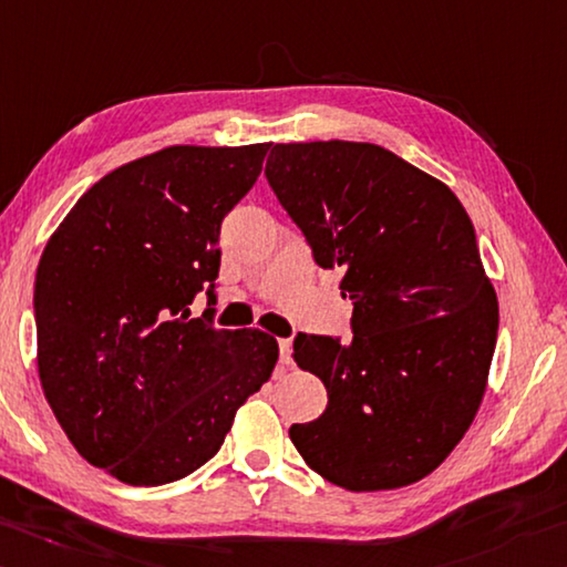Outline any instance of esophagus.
<instances>
[{
	"label": "esophagus",
	"mask_w": 567,
	"mask_h": 567,
	"mask_svg": "<svg viewBox=\"0 0 567 567\" xmlns=\"http://www.w3.org/2000/svg\"><path fill=\"white\" fill-rule=\"evenodd\" d=\"M278 355H281V363H291V339L278 341Z\"/></svg>",
	"instance_id": "1"
}]
</instances>
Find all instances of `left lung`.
<instances>
[{"label": "left lung", "mask_w": 567, "mask_h": 567, "mask_svg": "<svg viewBox=\"0 0 567 567\" xmlns=\"http://www.w3.org/2000/svg\"><path fill=\"white\" fill-rule=\"evenodd\" d=\"M266 178L353 301L349 343L293 339V361L329 391L319 419L289 429L296 451L353 493L425 478L471 429L498 339L471 216L443 182L375 144H276Z\"/></svg>", "instance_id": "1"}]
</instances>
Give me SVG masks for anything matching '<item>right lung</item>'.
<instances>
[{"label":"right lung","mask_w":567,"mask_h":567,"mask_svg":"<svg viewBox=\"0 0 567 567\" xmlns=\"http://www.w3.org/2000/svg\"><path fill=\"white\" fill-rule=\"evenodd\" d=\"M271 144L166 146L89 188L37 268V365L84 461L164 485L214 458L234 415L271 379L274 336L192 319L214 289L218 234Z\"/></svg>","instance_id":"add662e5"}]
</instances>
